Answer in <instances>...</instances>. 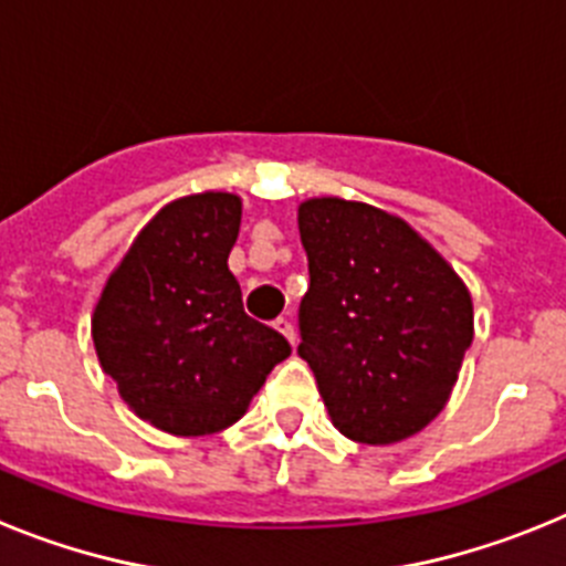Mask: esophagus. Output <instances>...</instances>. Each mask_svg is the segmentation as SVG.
<instances>
[{
    "mask_svg": "<svg viewBox=\"0 0 566 566\" xmlns=\"http://www.w3.org/2000/svg\"><path fill=\"white\" fill-rule=\"evenodd\" d=\"M274 328H277V332L283 334V337H286L289 343L294 345V339H297V332H294L292 319H286V317H277V319H274Z\"/></svg>",
    "mask_w": 566,
    "mask_h": 566,
    "instance_id": "34e87169",
    "label": "esophagus"
}]
</instances>
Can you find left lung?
<instances>
[{
  "instance_id": "obj_1",
  "label": "left lung",
  "mask_w": 566,
  "mask_h": 566,
  "mask_svg": "<svg viewBox=\"0 0 566 566\" xmlns=\"http://www.w3.org/2000/svg\"><path fill=\"white\" fill-rule=\"evenodd\" d=\"M308 254L297 354L343 437L394 444L442 413L473 343V300L413 227L363 201L297 207Z\"/></svg>"
}]
</instances>
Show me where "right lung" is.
Segmentation results:
<instances>
[{
  "label": "right lung",
  "instance_id": "right-lung-1",
  "mask_svg": "<svg viewBox=\"0 0 566 566\" xmlns=\"http://www.w3.org/2000/svg\"><path fill=\"white\" fill-rule=\"evenodd\" d=\"M240 198L198 192L135 234L93 312L104 374L135 417L172 437L238 422L292 345L243 312L229 252Z\"/></svg>",
  "mask_w": 566,
  "mask_h": 566
}]
</instances>
